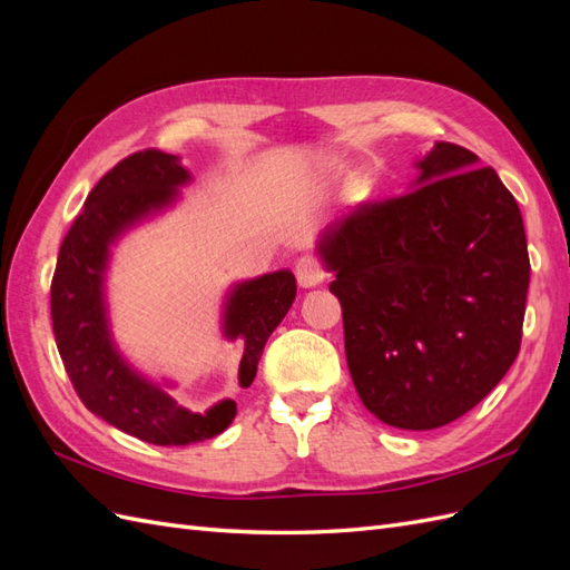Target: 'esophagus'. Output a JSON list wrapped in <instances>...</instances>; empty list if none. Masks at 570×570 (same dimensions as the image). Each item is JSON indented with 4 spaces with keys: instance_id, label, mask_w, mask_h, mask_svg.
Returning a JSON list of instances; mask_svg holds the SVG:
<instances>
[{
    "instance_id": "obj_1",
    "label": "esophagus",
    "mask_w": 570,
    "mask_h": 570,
    "mask_svg": "<svg viewBox=\"0 0 570 570\" xmlns=\"http://www.w3.org/2000/svg\"><path fill=\"white\" fill-rule=\"evenodd\" d=\"M295 273H297V283H299L302 287H316V285H321V283L327 278V273H325L323 264L318 262L316 256H308V254L302 256V258H297Z\"/></svg>"
}]
</instances>
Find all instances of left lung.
Segmentation results:
<instances>
[{"label": "left lung", "instance_id": "left-lung-1", "mask_svg": "<svg viewBox=\"0 0 570 570\" xmlns=\"http://www.w3.org/2000/svg\"><path fill=\"white\" fill-rule=\"evenodd\" d=\"M473 151L435 142L406 195L327 226L344 352L364 406L433 430L471 411L521 350L530 258L521 209Z\"/></svg>", "mask_w": 570, "mask_h": 570}]
</instances>
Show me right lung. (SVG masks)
<instances>
[{
	"mask_svg": "<svg viewBox=\"0 0 570 570\" xmlns=\"http://www.w3.org/2000/svg\"><path fill=\"white\" fill-rule=\"evenodd\" d=\"M193 176L174 154L135 151L116 164L85 199L66 233L51 278V325L63 368L95 416L124 433L161 446H185L226 430L237 406L223 400L195 411L147 381L118 354L111 340L105 275L109 247L135 223L178 199V187ZM297 295L295 275L275 271L237 283L223 306V335L243 340L237 381L249 387L266 340L289 312Z\"/></svg>",
	"mask_w": 570,
	"mask_h": 570,
	"instance_id": "obj_1",
	"label": "right lung"
}]
</instances>
